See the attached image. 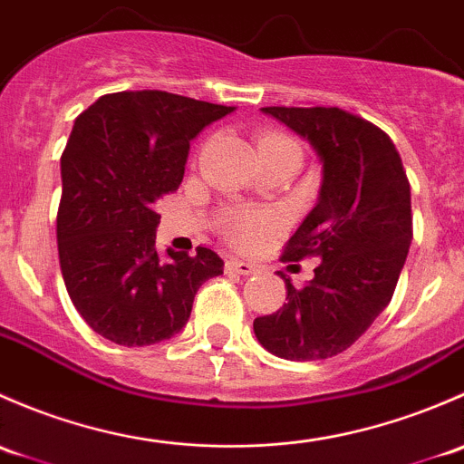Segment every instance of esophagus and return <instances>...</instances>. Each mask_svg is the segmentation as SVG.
I'll list each match as a JSON object with an SVG mask.
<instances>
[{"mask_svg": "<svg viewBox=\"0 0 464 464\" xmlns=\"http://www.w3.org/2000/svg\"><path fill=\"white\" fill-rule=\"evenodd\" d=\"M226 270H227V272H237V275L247 276V275H252V272L256 270V266L250 264V261L230 259V261H226Z\"/></svg>", "mask_w": 464, "mask_h": 464, "instance_id": "34e87169", "label": "esophagus"}]
</instances>
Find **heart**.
Masks as SVG:
<instances>
[{"label": "heart", "mask_w": 464, "mask_h": 464, "mask_svg": "<svg viewBox=\"0 0 464 464\" xmlns=\"http://www.w3.org/2000/svg\"><path fill=\"white\" fill-rule=\"evenodd\" d=\"M276 145L297 147V142L279 131L266 133L259 140V150H267V147ZM272 227H275V217L267 212H255V209H232L223 218V230H226L227 238L241 247H252L255 243H259Z\"/></svg>", "instance_id": "obj_1"}]
</instances>
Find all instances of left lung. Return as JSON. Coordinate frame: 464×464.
Listing matches in <instances>:
<instances>
[{"instance_id": "obj_1", "label": "left lung", "mask_w": 464, "mask_h": 464, "mask_svg": "<svg viewBox=\"0 0 464 464\" xmlns=\"http://www.w3.org/2000/svg\"><path fill=\"white\" fill-rule=\"evenodd\" d=\"M305 138L324 167L313 212L288 238L281 261L322 259L313 281L285 279L284 308L255 319L272 355L295 362L339 355L386 308L407 261L411 185L393 140L339 107H264Z\"/></svg>"}]
</instances>
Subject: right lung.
I'll return each mask as SVG.
<instances>
[{
    "label": "right lung",
    "instance_id": "right-lung-1",
    "mask_svg": "<svg viewBox=\"0 0 464 464\" xmlns=\"http://www.w3.org/2000/svg\"><path fill=\"white\" fill-rule=\"evenodd\" d=\"M230 111L167 91H121L75 118L62 151L57 255L75 310L109 342L176 335L200 284L223 275L209 247L159 255L156 205L179 189L189 140Z\"/></svg>",
    "mask_w": 464,
    "mask_h": 464
}]
</instances>
